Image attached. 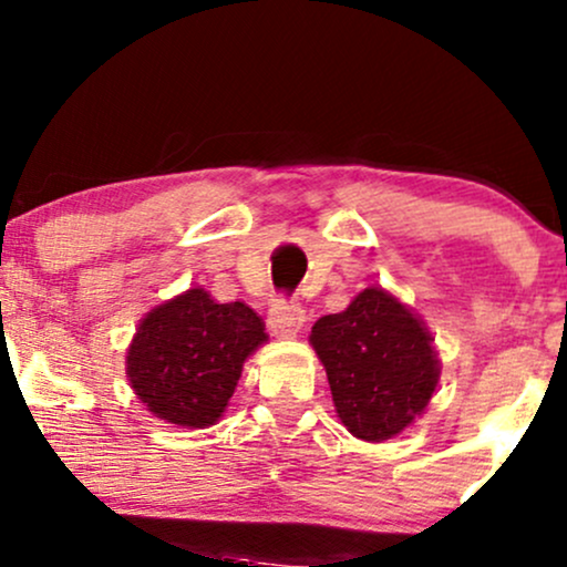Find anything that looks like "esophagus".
Wrapping results in <instances>:
<instances>
[{
    "label": "esophagus",
    "instance_id": "34e87169",
    "mask_svg": "<svg viewBox=\"0 0 567 567\" xmlns=\"http://www.w3.org/2000/svg\"><path fill=\"white\" fill-rule=\"evenodd\" d=\"M303 320H307V312L298 301H290V298H277L269 309V326L274 333L279 336H293L301 331Z\"/></svg>",
    "mask_w": 567,
    "mask_h": 567
}]
</instances>
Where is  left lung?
<instances>
[{
	"mask_svg": "<svg viewBox=\"0 0 567 567\" xmlns=\"http://www.w3.org/2000/svg\"><path fill=\"white\" fill-rule=\"evenodd\" d=\"M309 341L326 365L336 412L363 441L401 433L439 382L431 333L379 288L354 296L344 312L320 317Z\"/></svg>",
	"mask_w": 567,
	"mask_h": 567,
	"instance_id": "obj_1",
	"label": "left lung"
}]
</instances>
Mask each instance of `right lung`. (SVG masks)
<instances>
[{
    "instance_id": "1",
    "label": "right lung",
    "mask_w": 567,
    "mask_h": 567,
    "mask_svg": "<svg viewBox=\"0 0 567 567\" xmlns=\"http://www.w3.org/2000/svg\"><path fill=\"white\" fill-rule=\"evenodd\" d=\"M264 341V322L247 303H217L207 290L190 288L140 322L128 379L155 416L207 427L228 406L247 354Z\"/></svg>"
}]
</instances>
